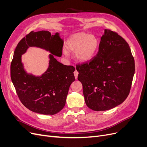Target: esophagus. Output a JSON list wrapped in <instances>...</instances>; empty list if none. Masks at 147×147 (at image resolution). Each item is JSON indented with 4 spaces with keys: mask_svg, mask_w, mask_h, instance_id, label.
I'll return each instance as SVG.
<instances>
[{
    "mask_svg": "<svg viewBox=\"0 0 147 147\" xmlns=\"http://www.w3.org/2000/svg\"><path fill=\"white\" fill-rule=\"evenodd\" d=\"M74 76H75V79H78V74H79V72L77 71V70H75V71L74 72Z\"/></svg>",
    "mask_w": 147,
    "mask_h": 147,
    "instance_id": "obj_1",
    "label": "esophagus"
}]
</instances>
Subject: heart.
<instances>
[{
  "instance_id": "heart-1",
  "label": "heart",
  "mask_w": 147,
  "mask_h": 147,
  "mask_svg": "<svg viewBox=\"0 0 147 147\" xmlns=\"http://www.w3.org/2000/svg\"><path fill=\"white\" fill-rule=\"evenodd\" d=\"M99 41L93 34L86 33H78L69 37L66 42L68 51L75 52L76 59L81 63H87L94 58L98 50ZM65 57H68V52L63 51Z\"/></svg>"
}]
</instances>
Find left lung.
Segmentation results:
<instances>
[{
  "label": "left lung",
  "mask_w": 147,
  "mask_h": 147,
  "mask_svg": "<svg viewBox=\"0 0 147 147\" xmlns=\"http://www.w3.org/2000/svg\"><path fill=\"white\" fill-rule=\"evenodd\" d=\"M76 69L86 105L94 111H105L121 104L129 95L135 61L124 38L105 29L96 55L89 63L77 65Z\"/></svg>",
  "instance_id": "left-lung-1"
}]
</instances>
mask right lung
I'll return each instance as SVG.
<instances>
[{
	"label": "right lung",
	"mask_w": 147,
	"mask_h": 147,
	"mask_svg": "<svg viewBox=\"0 0 147 147\" xmlns=\"http://www.w3.org/2000/svg\"><path fill=\"white\" fill-rule=\"evenodd\" d=\"M63 40L59 34L52 35L48 31L31 32L18 43L11 64V78L18 96L32 111L46 115L59 113L65 106L68 90L75 80V68L65 65L54 57H61ZM29 47L42 48L50 54L49 67L40 76L27 74L21 56Z\"/></svg>",
	"instance_id": "obj_1"
}]
</instances>
